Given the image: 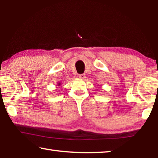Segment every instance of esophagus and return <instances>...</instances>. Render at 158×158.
I'll list each match as a JSON object with an SVG mask.
<instances>
[{
  "instance_id": "34e87169",
  "label": "esophagus",
  "mask_w": 158,
  "mask_h": 158,
  "mask_svg": "<svg viewBox=\"0 0 158 158\" xmlns=\"http://www.w3.org/2000/svg\"><path fill=\"white\" fill-rule=\"evenodd\" d=\"M79 77L80 79H84L85 78V74H81L79 75Z\"/></svg>"
}]
</instances>
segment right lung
Here are the masks:
<instances>
[{
  "instance_id": "1",
  "label": "right lung",
  "mask_w": 158,
  "mask_h": 158,
  "mask_svg": "<svg viewBox=\"0 0 158 158\" xmlns=\"http://www.w3.org/2000/svg\"><path fill=\"white\" fill-rule=\"evenodd\" d=\"M58 84V85H60V84Z\"/></svg>"
}]
</instances>
